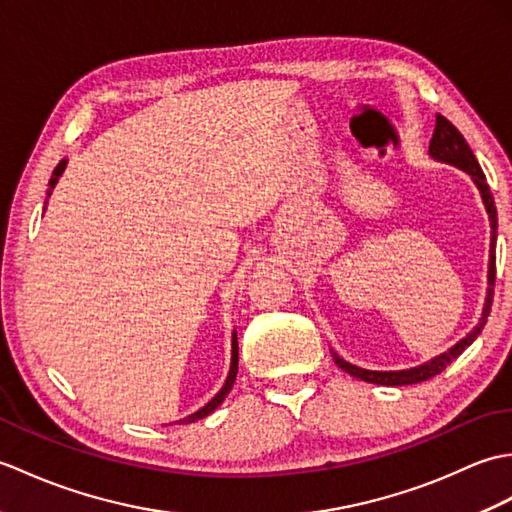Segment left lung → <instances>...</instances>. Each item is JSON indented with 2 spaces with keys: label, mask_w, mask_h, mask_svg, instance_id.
Segmentation results:
<instances>
[{
  "label": "left lung",
  "mask_w": 512,
  "mask_h": 512,
  "mask_svg": "<svg viewBox=\"0 0 512 512\" xmlns=\"http://www.w3.org/2000/svg\"><path fill=\"white\" fill-rule=\"evenodd\" d=\"M429 154H431V158H436L440 162H449V165L469 173L473 182L477 184V189H480V193H482L488 220H491V259H488V288H486V301H484L482 319L469 334L464 336L462 341L455 343L449 352L431 358L429 363H424L420 367L400 369V372H372V369H363V367H356L352 363H347V361H343L339 354L332 352L334 363L339 365L343 372L361 378V380H365V383L396 387V385L422 383V380H429L433 376L442 374L444 367L451 365L455 358H458L466 350V347H469L477 339V336H480V332L484 330V325H486L488 314H491L493 292H495V242H497V211H495L493 193H491V189H488L484 171L480 169V165H477L473 151H471L469 145H466L464 136L458 132V129H455V125H451V121H447V118L440 116V114H436V129H433V138L429 143Z\"/></svg>",
  "instance_id": "1"
}]
</instances>
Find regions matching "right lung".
I'll use <instances>...</instances> for the list:
<instances>
[{
	"label": "right lung",
	"instance_id": "obj_1",
	"mask_svg": "<svg viewBox=\"0 0 512 512\" xmlns=\"http://www.w3.org/2000/svg\"><path fill=\"white\" fill-rule=\"evenodd\" d=\"M65 165H68V160H61L59 165H57V169L52 171V178H50V191L54 189V184L59 182V178H61V173H63V169H65ZM50 191H48V195H50ZM239 352H237V332H233V354H231V369H228V376H226V383H224V387L217 391L215 394V398H211L209 402H206V405L200 409V411H195V413H191V416H187V418H182L180 420V424H189V422H195V420H200V418H206L209 416L211 411H215L217 407L222 405L224 402V398L228 396V391L233 389V383H235V376H237V361H239Z\"/></svg>",
	"mask_w": 512,
	"mask_h": 512
}]
</instances>
